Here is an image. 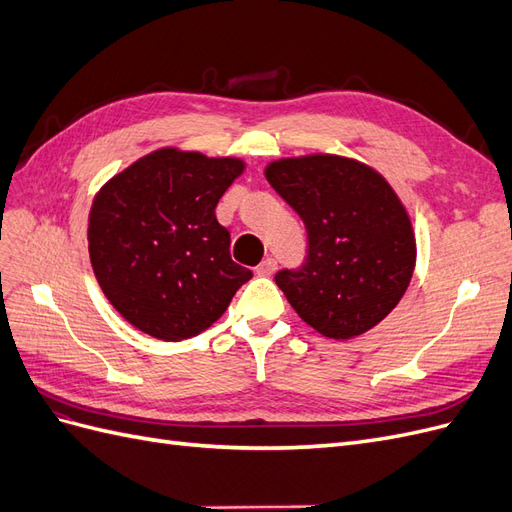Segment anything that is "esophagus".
Segmentation results:
<instances>
[{
    "mask_svg": "<svg viewBox=\"0 0 512 512\" xmlns=\"http://www.w3.org/2000/svg\"><path fill=\"white\" fill-rule=\"evenodd\" d=\"M275 269H277V260H275V258H265V260H262L260 265L256 267V275L269 277V275L275 273Z\"/></svg>",
    "mask_w": 512,
    "mask_h": 512,
    "instance_id": "obj_1",
    "label": "esophagus"
}]
</instances>
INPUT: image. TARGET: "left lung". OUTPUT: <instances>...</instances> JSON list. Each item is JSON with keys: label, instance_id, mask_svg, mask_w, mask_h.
Here are the masks:
<instances>
[{"label": "left lung", "instance_id": "left-lung-1", "mask_svg": "<svg viewBox=\"0 0 512 512\" xmlns=\"http://www.w3.org/2000/svg\"><path fill=\"white\" fill-rule=\"evenodd\" d=\"M265 175L307 230L301 269L275 275L294 312L331 339L374 329L404 297L416 262L410 215L389 181L331 153L275 160Z\"/></svg>", "mask_w": 512, "mask_h": 512}]
</instances>
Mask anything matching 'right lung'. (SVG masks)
I'll return each mask as SVG.
<instances>
[{
    "instance_id": "right-lung-1",
    "label": "right lung",
    "mask_w": 512,
    "mask_h": 512,
    "mask_svg": "<svg viewBox=\"0 0 512 512\" xmlns=\"http://www.w3.org/2000/svg\"><path fill=\"white\" fill-rule=\"evenodd\" d=\"M245 168L164 147L108 179L89 211V258L106 299L164 342L209 329L252 271L230 258L215 207Z\"/></svg>"
}]
</instances>
